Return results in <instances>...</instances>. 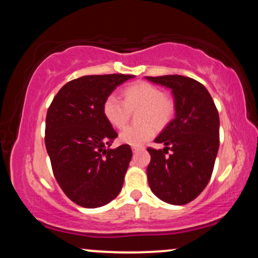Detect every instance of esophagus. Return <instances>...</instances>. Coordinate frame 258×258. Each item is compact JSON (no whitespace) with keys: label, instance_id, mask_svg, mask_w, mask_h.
<instances>
[{"label":"esophagus","instance_id":"obj_1","mask_svg":"<svg viewBox=\"0 0 258 258\" xmlns=\"http://www.w3.org/2000/svg\"><path fill=\"white\" fill-rule=\"evenodd\" d=\"M144 148H142V147H132V152L133 153H137V152H139V150H143Z\"/></svg>","mask_w":258,"mask_h":258}]
</instances>
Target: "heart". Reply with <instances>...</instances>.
I'll return each instance as SVG.
<instances>
[{
	"instance_id": "obj_1",
	"label": "heart",
	"mask_w": 258,
	"mask_h": 258,
	"mask_svg": "<svg viewBox=\"0 0 258 258\" xmlns=\"http://www.w3.org/2000/svg\"><path fill=\"white\" fill-rule=\"evenodd\" d=\"M138 108H142L139 120L144 123L127 126L119 135L121 143L132 147L147 143L155 135L153 125L166 126L174 112L173 100L165 97L164 92L159 87L148 82H138L123 90V100L116 94H109L103 103V114L111 126L121 128L128 121L131 111Z\"/></svg>"
}]
</instances>
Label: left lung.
Masks as SVG:
<instances>
[{"instance_id":"obj_1","label":"left lung","mask_w":258,"mask_h":258,"mask_svg":"<svg viewBox=\"0 0 258 258\" xmlns=\"http://www.w3.org/2000/svg\"><path fill=\"white\" fill-rule=\"evenodd\" d=\"M146 79L170 88L174 102V119L154 141L164 144V149L148 148L152 156L148 182L160 200L184 205L211 178L220 147L218 111L209 91L197 80L180 75ZM168 150L171 154L166 157Z\"/></svg>"}]
</instances>
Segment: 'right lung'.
<instances>
[{
  "mask_svg": "<svg viewBox=\"0 0 258 258\" xmlns=\"http://www.w3.org/2000/svg\"><path fill=\"white\" fill-rule=\"evenodd\" d=\"M135 75H87L68 82L46 116V149L58 184L78 205L104 206L119 195L132 150L112 149L117 133L103 114L109 94Z\"/></svg>",
  "mask_w": 258,
  "mask_h": 258,
  "instance_id": "right-lung-1",
  "label": "right lung"
}]
</instances>
